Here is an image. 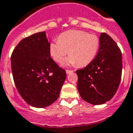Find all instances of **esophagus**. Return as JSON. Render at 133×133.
Returning a JSON list of instances; mask_svg holds the SVG:
<instances>
[{"mask_svg":"<svg viewBox=\"0 0 133 133\" xmlns=\"http://www.w3.org/2000/svg\"><path fill=\"white\" fill-rule=\"evenodd\" d=\"M65 72H66V74H71V73H72V72H74V71H73V70H65Z\"/></svg>","mask_w":133,"mask_h":133,"instance_id":"esophagus-1","label":"esophagus"}]
</instances>
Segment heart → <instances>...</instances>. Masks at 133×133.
<instances>
[{"mask_svg": "<svg viewBox=\"0 0 133 133\" xmlns=\"http://www.w3.org/2000/svg\"><path fill=\"white\" fill-rule=\"evenodd\" d=\"M100 46V39L96 35L79 30L63 32L59 39L50 44V56L57 63H61L65 56L70 57L64 62L67 65L77 64L85 67L95 59Z\"/></svg>", "mask_w": 133, "mask_h": 133, "instance_id": "obj_1", "label": "heart"}]
</instances>
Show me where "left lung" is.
Instances as JSON below:
<instances>
[{
	"instance_id": "1",
	"label": "left lung",
	"mask_w": 133,
	"mask_h": 133,
	"mask_svg": "<svg viewBox=\"0 0 133 133\" xmlns=\"http://www.w3.org/2000/svg\"><path fill=\"white\" fill-rule=\"evenodd\" d=\"M96 57L81 70H76L77 88L85 101L91 104H104L117 91L122 77V52L109 35L101 33Z\"/></svg>"
}]
</instances>
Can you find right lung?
<instances>
[{
  "instance_id": "1",
  "label": "right lung",
  "mask_w": 133,
  "mask_h": 133,
  "mask_svg": "<svg viewBox=\"0 0 133 133\" xmlns=\"http://www.w3.org/2000/svg\"><path fill=\"white\" fill-rule=\"evenodd\" d=\"M45 31L19 42L11 57L14 81L18 92L32 107L44 108L59 98L66 73L50 58Z\"/></svg>"
}]
</instances>
